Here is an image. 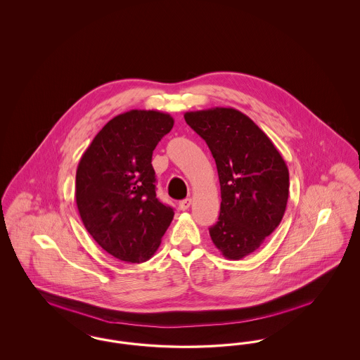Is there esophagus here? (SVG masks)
<instances>
[{
  "instance_id": "obj_1",
  "label": "esophagus",
  "mask_w": 360,
  "mask_h": 360,
  "mask_svg": "<svg viewBox=\"0 0 360 360\" xmlns=\"http://www.w3.org/2000/svg\"><path fill=\"white\" fill-rule=\"evenodd\" d=\"M191 205V199H184V200H181V202L179 203V207H180V210H187V209H190Z\"/></svg>"
}]
</instances>
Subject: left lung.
<instances>
[{
    "instance_id": "left-lung-1",
    "label": "left lung",
    "mask_w": 360,
    "mask_h": 360,
    "mask_svg": "<svg viewBox=\"0 0 360 360\" xmlns=\"http://www.w3.org/2000/svg\"><path fill=\"white\" fill-rule=\"evenodd\" d=\"M184 119L216 160L221 209L210 236L225 258L239 261L258 250L284 217L287 164L264 131L233 108L187 112Z\"/></svg>"
}]
</instances>
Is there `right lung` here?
Wrapping results in <instances>:
<instances>
[{"label": "right lung", "mask_w": 360, "mask_h": 360, "mask_svg": "<svg viewBox=\"0 0 360 360\" xmlns=\"http://www.w3.org/2000/svg\"><path fill=\"white\" fill-rule=\"evenodd\" d=\"M173 117L134 109L109 121L83 153L75 196L83 225L115 258L148 261L173 219L155 193L153 151L173 128Z\"/></svg>", "instance_id": "obj_1"}]
</instances>
